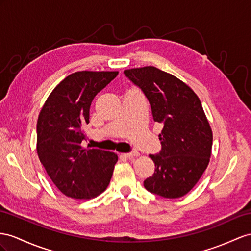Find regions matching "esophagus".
<instances>
[{
	"label": "esophagus",
	"mask_w": 251,
	"mask_h": 251,
	"mask_svg": "<svg viewBox=\"0 0 251 251\" xmlns=\"http://www.w3.org/2000/svg\"><path fill=\"white\" fill-rule=\"evenodd\" d=\"M124 156L128 159H133L136 157H139L140 153L138 151H133V152H128V153H124Z\"/></svg>",
	"instance_id": "obj_1"
}]
</instances>
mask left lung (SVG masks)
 <instances>
[{"instance_id": "obj_1", "label": "left lung", "mask_w": 251, "mask_h": 251, "mask_svg": "<svg viewBox=\"0 0 251 251\" xmlns=\"http://www.w3.org/2000/svg\"><path fill=\"white\" fill-rule=\"evenodd\" d=\"M149 100L153 121L163 128L162 150L150 155L155 173L144 187L165 198L182 197L195 187L210 162L213 133L196 93L176 76L147 66L124 71Z\"/></svg>"}]
</instances>
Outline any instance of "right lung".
Here are the masks:
<instances>
[{
	"label": "right lung",
	"mask_w": 251,
	"mask_h": 251,
	"mask_svg": "<svg viewBox=\"0 0 251 251\" xmlns=\"http://www.w3.org/2000/svg\"><path fill=\"white\" fill-rule=\"evenodd\" d=\"M118 71H79L57 85L37 121V153L49 177L62 194L91 199L104 192L113 174L118 155L82 147L87 138L90 106Z\"/></svg>",
	"instance_id": "right-lung-1"
}]
</instances>
